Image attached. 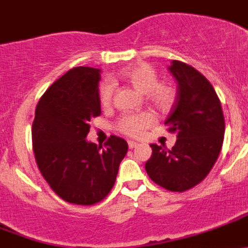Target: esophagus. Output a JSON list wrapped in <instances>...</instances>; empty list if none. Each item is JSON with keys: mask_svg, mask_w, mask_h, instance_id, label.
<instances>
[{"mask_svg": "<svg viewBox=\"0 0 248 248\" xmlns=\"http://www.w3.org/2000/svg\"><path fill=\"white\" fill-rule=\"evenodd\" d=\"M127 144H129V148H131V149L139 146V143H137V142H135V141H129V142H127Z\"/></svg>", "mask_w": 248, "mask_h": 248, "instance_id": "1", "label": "esophagus"}]
</instances>
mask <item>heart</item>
Instances as JSON below:
<instances>
[{
	"mask_svg": "<svg viewBox=\"0 0 248 248\" xmlns=\"http://www.w3.org/2000/svg\"><path fill=\"white\" fill-rule=\"evenodd\" d=\"M121 77L135 90L146 95L147 100L160 111H168L175 102V87L169 83H158V72L149 63L141 62L124 68L121 72ZM113 93L114 85L109 80H105L100 85L99 97L102 107H108L112 104ZM153 124V114L149 112H142V113L125 114L119 119L118 127L127 136L140 137Z\"/></svg>",
	"mask_w": 248,
	"mask_h": 248,
	"instance_id": "1",
	"label": "heart"
}]
</instances>
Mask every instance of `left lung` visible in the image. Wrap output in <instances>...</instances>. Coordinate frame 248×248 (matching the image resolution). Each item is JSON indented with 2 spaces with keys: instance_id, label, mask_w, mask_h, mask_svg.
Masks as SVG:
<instances>
[{
  "instance_id": "1",
  "label": "left lung",
  "mask_w": 248,
  "mask_h": 248,
  "mask_svg": "<svg viewBox=\"0 0 248 248\" xmlns=\"http://www.w3.org/2000/svg\"><path fill=\"white\" fill-rule=\"evenodd\" d=\"M168 70L177 90L165 124L177 140L170 151L152 143L146 171L165 189L185 192L202 182L215 165L224 140V117L215 89L199 71L177 60Z\"/></svg>"
}]
</instances>
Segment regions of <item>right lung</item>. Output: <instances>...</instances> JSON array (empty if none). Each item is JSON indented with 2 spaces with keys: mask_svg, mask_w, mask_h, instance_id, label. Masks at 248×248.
Masks as SVG:
<instances>
[{
  "mask_svg": "<svg viewBox=\"0 0 248 248\" xmlns=\"http://www.w3.org/2000/svg\"><path fill=\"white\" fill-rule=\"evenodd\" d=\"M99 68L67 71L38 101L32 124L33 153L51 189L65 202L93 205L116 182L127 152L124 139L112 135L97 147L87 140L89 122L101 113Z\"/></svg>",
  "mask_w": 248,
  "mask_h": 248,
  "instance_id": "obj_1",
  "label": "right lung"
}]
</instances>
